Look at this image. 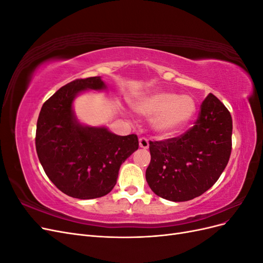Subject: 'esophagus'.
I'll return each mask as SVG.
<instances>
[{"mask_svg": "<svg viewBox=\"0 0 263 263\" xmlns=\"http://www.w3.org/2000/svg\"><path fill=\"white\" fill-rule=\"evenodd\" d=\"M139 147L144 148V149H148L149 148V141L147 138H140L139 139Z\"/></svg>", "mask_w": 263, "mask_h": 263, "instance_id": "obj_1", "label": "esophagus"}]
</instances>
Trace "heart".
<instances>
[{
	"label": "heart",
	"instance_id": "heart-1",
	"mask_svg": "<svg viewBox=\"0 0 263 263\" xmlns=\"http://www.w3.org/2000/svg\"><path fill=\"white\" fill-rule=\"evenodd\" d=\"M134 110L141 116L153 117L151 126L156 133L170 136L192 122L196 114V102L187 94L170 91H154L142 94L133 102Z\"/></svg>",
	"mask_w": 263,
	"mask_h": 263
}]
</instances>
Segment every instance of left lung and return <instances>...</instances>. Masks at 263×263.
<instances>
[{
    "label": "left lung",
    "mask_w": 263,
    "mask_h": 263,
    "mask_svg": "<svg viewBox=\"0 0 263 263\" xmlns=\"http://www.w3.org/2000/svg\"><path fill=\"white\" fill-rule=\"evenodd\" d=\"M233 119L213 95L204 100L195 126L182 136L150 141L146 180L153 192L172 202L202 195L218 180L232 153Z\"/></svg>",
    "instance_id": "8db88e82"
}]
</instances>
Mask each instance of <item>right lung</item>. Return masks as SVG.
Listing matches in <instances>:
<instances>
[{
	"instance_id": "right-lung-1",
	"label": "right lung",
	"mask_w": 263,
	"mask_h": 263,
	"mask_svg": "<svg viewBox=\"0 0 263 263\" xmlns=\"http://www.w3.org/2000/svg\"><path fill=\"white\" fill-rule=\"evenodd\" d=\"M91 90H107V85L101 77H91L62 86L44 103L36 129V151L47 177L61 192L80 200L108 194L122 163L138 149L136 135L118 136L105 126L79 121L73 101Z\"/></svg>"
}]
</instances>
